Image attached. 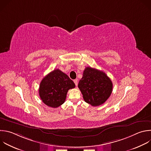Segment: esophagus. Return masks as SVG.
<instances>
[{
    "label": "esophagus",
    "mask_w": 151,
    "mask_h": 151,
    "mask_svg": "<svg viewBox=\"0 0 151 151\" xmlns=\"http://www.w3.org/2000/svg\"><path fill=\"white\" fill-rule=\"evenodd\" d=\"M73 82H74L75 85L77 86V85H78V79H75V80L73 81Z\"/></svg>",
    "instance_id": "34e87169"
}]
</instances>
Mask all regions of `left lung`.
<instances>
[{
  "instance_id": "1",
  "label": "left lung",
  "mask_w": 151,
  "mask_h": 151,
  "mask_svg": "<svg viewBox=\"0 0 151 151\" xmlns=\"http://www.w3.org/2000/svg\"><path fill=\"white\" fill-rule=\"evenodd\" d=\"M84 101L92 106L104 104L113 91V83L103 71L86 67L78 83Z\"/></svg>"
}]
</instances>
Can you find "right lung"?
Listing matches in <instances>:
<instances>
[{
    "label": "right lung",
    "instance_id": "right-lung-1",
    "mask_svg": "<svg viewBox=\"0 0 151 151\" xmlns=\"http://www.w3.org/2000/svg\"><path fill=\"white\" fill-rule=\"evenodd\" d=\"M75 87V84L66 74L55 69L42 79L39 95L45 105L57 108L65 103L68 90Z\"/></svg>",
    "mask_w": 151,
    "mask_h": 151
}]
</instances>
